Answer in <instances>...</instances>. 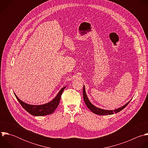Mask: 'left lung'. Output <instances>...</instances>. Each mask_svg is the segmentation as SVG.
Wrapping results in <instances>:
<instances>
[{
  "mask_svg": "<svg viewBox=\"0 0 148 148\" xmlns=\"http://www.w3.org/2000/svg\"><path fill=\"white\" fill-rule=\"evenodd\" d=\"M83 99L84 101V103L86 104V105L87 106V107H88V108L89 109L90 111H92L93 113L97 114V115H111L113 114L114 113H117L120 112V111H121L123 109H124L130 102V101L127 103L125 105H124V106L119 108H117L116 110H105L103 109H101V108H99L96 107H95V106H93L90 101L88 100L87 95L86 94V92H85V88L84 86H83Z\"/></svg>",
  "mask_w": 148,
  "mask_h": 148,
  "instance_id": "8db88e82",
  "label": "left lung"
}]
</instances>
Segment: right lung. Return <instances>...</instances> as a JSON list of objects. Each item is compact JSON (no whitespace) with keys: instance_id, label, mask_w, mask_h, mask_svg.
<instances>
[{"instance_id":"add662e5","label":"right lung","mask_w":148,"mask_h":148,"mask_svg":"<svg viewBox=\"0 0 148 148\" xmlns=\"http://www.w3.org/2000/svg\"><path fill=\"white\" fill-rule=\"evenodd\" d=\"M65 87L66 86L61 88V90L58 93L57 96L53 100L47 104L40 106H33L26 104L21 101L15 94L14 95L21 106L28 112L34 116H44L51 114L53 112V111L58 106L59 103H60L61 95Z\"/></svg>"}]
</instances>
